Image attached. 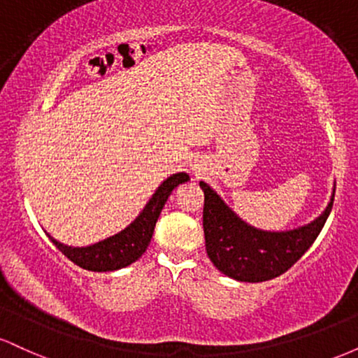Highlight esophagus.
<instances>
[{
	"mask_svg": "<svg viewBox=\"0 0 358 358\" xmlns=\"http://www.w3.org/2000/svg\"><path fill=\"white\" fill-rule=\"evenodd\" d=\"M190 168H192V171H193V173H195V175H200V171H202V166H200L196 162H193L192 165H190Z\"/></svg>",
	"mask_w": 358,
	"mask_h": 358,
	"instance_id": "34e87169",
	"label": "esophagus"
}]
</instances>
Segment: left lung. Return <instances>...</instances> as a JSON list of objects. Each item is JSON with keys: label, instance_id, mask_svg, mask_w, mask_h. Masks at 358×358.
Here are the masks:
<instances>
[{"label": "left lung", "instance_id": "left-lung-1", "mask_svg": "<svg viewBox=\"0 0 358 358\" xmlns=\"http://www.w3.org/2000/svg\"><path fill=\"white\" fill-rule=\"evenodd\" d=\"M203 190L205 248L217 269L242 282L281 276L311 248L334 207L335 188L327 208L310 224L291 231H262L242 220L208 183Z\"/></svg>", "mask_w": 358, "mask_h": 358}]
</instances>
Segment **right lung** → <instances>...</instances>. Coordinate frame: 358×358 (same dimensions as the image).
Listing matches in <instances>:
<instances>
[{
    "mask_svg": "<svg viewBox=\"0 0 358 358\" xmlns=\"http://www.w3.org/2000/svg\"><path fill=\"white\" fill-rule=\"evenodd\" d=\"M190 180L185 171L170 175L168 178L156 188L148 203L145 205L139 215L131 222L127 227L114 236L106 237L96 244L82 245H67L64 242L53 239L50 234V241L55 244V248L60 250L64 256H67L73 264L80 266L82 269L94 271V273H108V271H117L126 268V266L136 262L139 257L145 254L153 236L156 220L159 213L165 207L168 196L175 190L178 185L187 183Z\"/></svg>",
    "mask_w": 358,
    "mask_h": 358,
    "instance_id": "right-lung-1",
    "label": "right lung"
}]
</instances>
